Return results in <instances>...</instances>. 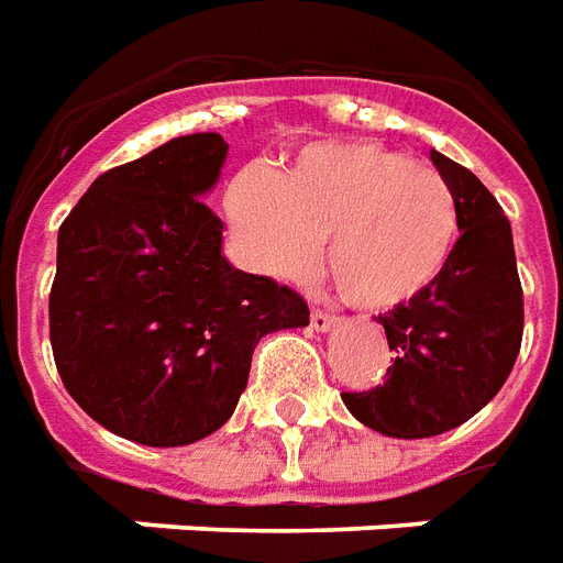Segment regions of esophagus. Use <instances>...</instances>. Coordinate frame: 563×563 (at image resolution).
<instances>
[{"label":"esophagus","mask_w":563,"mask_h":563,"mask_svg":"<svg viewBox=\"0 0 563 563\" xmlns=\"http://www.w3.org/2000/svg\"><path fill=\"white\" fill-rule=\"evenodd\" d=\"M335 314H330V311H323V309H311V330H318V332H327L330 327H335Z\"/></svg>","instance_id":"obj_1"}]
</instances>
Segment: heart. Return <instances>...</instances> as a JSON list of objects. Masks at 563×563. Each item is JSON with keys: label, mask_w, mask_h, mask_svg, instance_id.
Returning <instances> with one entry per match:
<instances>
[{"label": "heart", "mask_w": 563, "mask_h": 563, "mask_svg": "<svg viewBox=\"0 0 563 563\" xmlns=\"http://www.w3.org/2000/svg\"><path fill=\"white\" fill-rule=\"evenodd\" d=\"M224 207L257 273L302 278L327 242V273L366 311L426 294L459 240V203L444 176L368 141L309 146L276 179L233 176Z\"/></svg>", "instance_id": "1"}]
</instances>
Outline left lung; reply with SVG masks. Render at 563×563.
Returning a JSON list of instances; mask_svg holds the SVG:
<instances>
[{
  "mask_svg": "<svg viewBox=\"0 0 563 563\" xmlns=\"http://www.w3.org/2000/svg\"><path fill=\"white\" fill-rule=\"evenodd\" d=\"M459 203V240L446 269L408 306L380 314L396 354L384 384L342 393L356 420L389 438H432L486 408L522 347V282L512 231L489 188L432 152Z\"/></svg>",
  "mask_w": 563,
  "mask_h": 563,
  "instance_id": "1",
  "label": "left lung"
}]
</instances>
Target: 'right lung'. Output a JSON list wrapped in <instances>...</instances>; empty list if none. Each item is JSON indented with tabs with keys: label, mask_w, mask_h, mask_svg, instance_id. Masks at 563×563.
Segmentation results:
<instances>
[{
	"label": "right lung",
	"mask_w": 563,
	"mask_h": 563,
	"mask_svg": "<svg viewBox=\"0 0 563 563\" xmlns=\"http://www.w3.org/2000/svg\"><path fill=\"white\" fill-rule=\"evenodd\" d=\"M228 143H162L89 186L59 228L51 344L65 389L96 422L146 446L195 444L236 408L254 344L309 323L297 290L233 269L200 200Z\"/></svg>",
	"instance_id": "1"
}]
</instances>
